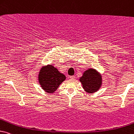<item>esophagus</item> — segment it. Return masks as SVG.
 <instances>
[{
    "mask_svg": "<svg viewBox=\"0 0 134 134\" xmlns=\"http://www.w3.org/2000/svg\"><path fill=\"white\" fill-rule=\"evenodd\" d=\"M69 78H70L71 79H75V76H69Z\"/></svg>",
    "mask_w": 134,
    "mask_h": 134,
    "instance_id": "34e87169",
    "label": "esophagus"
}]
</instances>
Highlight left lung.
I'll list each match as a JSON object with an SVG mask.
<instances>
[{
    "label": "left lung",
    "instance_id": "left-lung-1",
    "mask_svg": "<svg viewBox=\"0 0 134 134\" xmlns=\"http://www.w3.org/2000/svg\"><path fill=\"white\" fill-rule=\"evenodd\" d=\"M82 88L88 93L97 92L102 86V74L97 69L88 68L83 72L82 76L79 78Z\"/></svg>",
    "mask_w": 134,
    "mask_h": 134
}]
</instances>
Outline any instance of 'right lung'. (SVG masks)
I'll return each mask as SVG.
<instances>
[{"label":"right lung","mask_w":134,"mask_h":134,"mask_svg":"<svg viewBox=\"0 0 134 134\" xmlns=\"http://www.w3.org/2000/svg\"><path fill=\"white\" fill-rule=\"evenodd\" d=\"M65 79L66 76L52 65L42 66L38 74L39 85L48 93H54Z\"/></svg>","instance_id":"add662e5"}]
</instances>
